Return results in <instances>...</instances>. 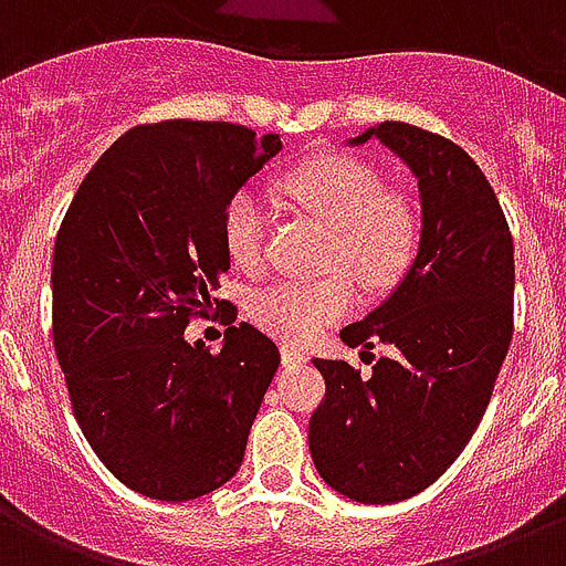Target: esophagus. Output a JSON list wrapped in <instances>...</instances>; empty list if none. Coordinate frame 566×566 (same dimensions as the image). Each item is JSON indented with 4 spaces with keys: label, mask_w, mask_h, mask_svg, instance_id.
Here are the masks:
<instances>
[{
    "label": "esophagus",
    "mask_w": 566,
    "mask_h": 566,
    "mask_svg": "<svg viewBox=\"0 0 566 566\" xmlns=\"http://www.w3.org/2000/svg\"><path fill=\"white\" fill-rule=\"evenodd\" d=\"M280 359H283V365H289V368H292V365H304L306 354H301V350L292 345H283L280 347Z\"/></svg>",
    "instance_id": "esophagus-1"
}]
</instances>
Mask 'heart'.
<instances>
[{
	"mask_svg": "<svg viewBox=\"0 0 566 566\" xmlns=\"http://www.w3.org/2000/svg\"><path fill=\"white\" fill-rule=\"evenodd\" d=\"M283 196L327 224L324 265L329 274L280 280L260 289L248 312L265 333L289 345H306L356 304L350 273L370 292L395 286L418 251V212L409 198L382 189L374 166L347 155H321L283 178ZM221 242L230 262L254 271L265 242V207L251 189H239L221 216ZM345 268V272H338Z\"/></svg>",
	"mask_w": 566,
	"mask_h": 566,
	"instance_id": "obj_1",
	"label": "heart"
}]
</instances>
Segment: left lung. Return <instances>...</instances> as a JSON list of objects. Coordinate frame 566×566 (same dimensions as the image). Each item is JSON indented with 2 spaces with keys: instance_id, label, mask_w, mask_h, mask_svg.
<instances>
[{
  "instance_id": "obj_1",
  "label": "left lung",
  "mask_w": 566,
  "mask_h": 566,
  "mask_svg": "<svg viewBox=\"0 0 566 566\" xmlns=\"http://www.w3.org/2000/svg\"><path fill=\"white\" fill-rule=\"evenodd\" d=\"M379 139L418 180V254L395 292L342 329L361 354L382 342L368 379L347 361L312 359L327 397L310 420V453L333 491L365 505L409 500L459 459L485 415L512 345L514 242L500 201L464 148L406 122Z\"/></svg>"
}]
</instances>
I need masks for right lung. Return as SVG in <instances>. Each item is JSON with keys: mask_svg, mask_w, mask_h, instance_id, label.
<instances>
[{"mask_svg": "<svg viewBox=\"0 0 566 566\" xmlns=\"http://www.w3.org/2000/svg\"><path fill=\"white\" fill-rule=\"evenodd\" d=\"M280 134L171 119L130 128L81 180L57 230L52 336L72 411L102 464L187 503L237 476L280 350L254 324L219 354L184 329L228 274L224 207Z\"/></svg>", "mask_w": 566, "mask_h": 566, "instance_id": "add662e5", "label": "right lung"}]
</instances>
